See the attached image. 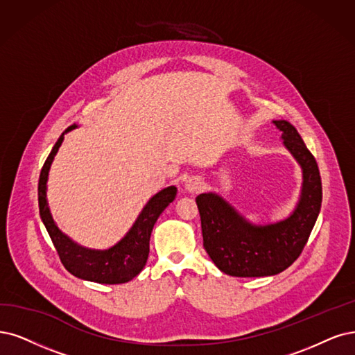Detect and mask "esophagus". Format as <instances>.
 Returning <instances> with one entry per match:
<instances>
[{
	"label": "esophagus",
	"instance_id": "esophagus-1",
	"mask_svg": "<svg viewBox=\"0 0 355 355\" xmlns=\"http://www.w3.org/2000/svg\"><path fill=\"white\" fill-rule=\"evenodd\" d=\"M184 189H186V191H189V193H191V194L199 193V191L203 189V181H202L200 178H198V177L189 178L187 182H186Z\"/></svg>",
	"mask_w": 355,
	"mask_h": 355
}]
</instances>
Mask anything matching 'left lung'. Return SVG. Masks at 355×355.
I'll return each instance as SVG.
<instances>
[{"label":"left lung","instance_id":"8db88e82","mask_svg":"<svg viewBox=\"0 0 355 355\" xmlns=\"http://www.w3.org/2000/svg\"><path fill=\"white\" fill-rule=\"evenodd\" d=\"M272 123L303 169V189L290 216L277 224L254 225L219 194L203 193L196 198L205 250L218 269L231 277H270L290 268L303 252L320 212L322 180L316 159L293 124L285 120Z\"/></svg>","mask_w":355,"mask_h":355}]
</instances>
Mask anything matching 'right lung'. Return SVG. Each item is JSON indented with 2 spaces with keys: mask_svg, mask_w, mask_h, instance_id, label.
<instances>
[{
  "mask_svg": "<svg viewBox=\"0 0 355 355\" xmlns=\"http://www.w3.org/2000/svg\"><path fill=\"white\" fill-rule=\"evenodd\" d=\"M74 127L77 125H70L60 136L42 166L37 186L39 214H41L44 225L52 243H54L61 263L71 275L80 279L98 284H124L137 277L144 265H146L149 256V240L153 225L159 215L165 211V207L171 202H174L177 187L171 186L156 193L146 203V206L143 207V211L140 212L133 227L125 234V237L121 241H118L114 247L108 248V250H92V248L76 244L58 230L54 219L51 216L46 202V181L51 164L61 146L64 135L69 133Z\"/></svg>",
  "mask_w": 355,
  "mask_h": 355,
  "instance_id": "1",
  "label": "right lung"
}]
</instances>
